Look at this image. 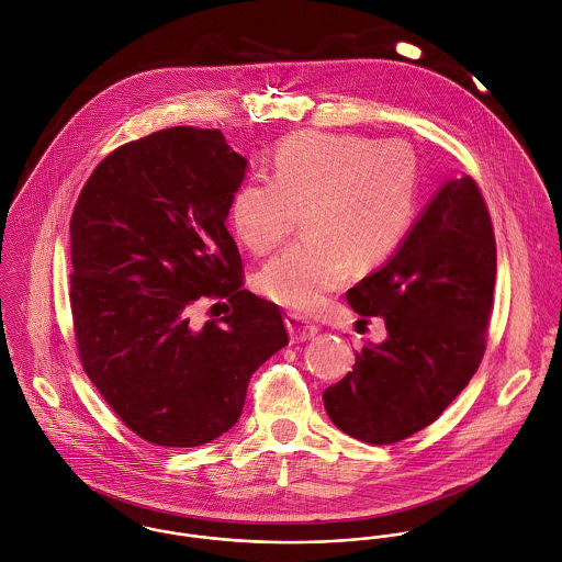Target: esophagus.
Segmentation results:
<instances>
[{
  "instance_id": "esophagus-1",
  "label": "esophagus",
  "mask_w": 562,
  "mask_h": 562,
  "mask_svg": "<svg viewBox=\"0 0 562 562\" xmlns=\"http://www.w3.org/2000/svg\"><path fill=\"white\" fill-rule=\"evenodd\" d=\"M285 326H288V333H290L292 344L307 341V339H312V337L321 330L318 324L307 321V318L301 316V314H288V316H285Z\"/></svg>"
}]
</instances>
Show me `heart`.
<instances>
[{
  "label": "heart",
  "instance_id": "obj_1",
  "mask_svg": "<svg viewBox=\"0 0 562 562\" xmlns=\"http://www.w3.org/2000/svg\"><path fill=\"white\" fill-rule=\"evenodd\" d=\"M417 207V160L401 143L299 132L272 160V179L248 181L232 201V225L252 255H268L305 218V236L257 277L277 305L314 312L350 266L368 272L404 240Z\"/></svg>",
  "mask_w": 562,
  "mask_h": 562
}]
</instances>
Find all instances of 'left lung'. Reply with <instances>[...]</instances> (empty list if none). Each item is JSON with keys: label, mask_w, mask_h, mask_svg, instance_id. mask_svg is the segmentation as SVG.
I'll list each match as a JSON object with an SVG mask.
<instances>
[{"label": "left lung", "mask_w": 562, "mask_h": 562, "mask_svg": "<svg viewBox=\"0 0 562 562\" xmlns=\"http://www.w3.org/2000/svg\"><path fill=\"white\" fill-rule=\"evenodd\" d=\"M495 236L472 175L448 181L398 252L348 290L359 316H381L387 339L363 346L324 394L346 435L396 443L432 424L476 374L493 312Z\"/></svg>", "instance_id": "1"}]
</instances>
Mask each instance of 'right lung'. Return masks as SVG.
Masks as SVG:
<instances>
[{"instance_id":"obj_1","label":"right lung","mask_w":562,"mask_h":562,"mask_svg":"<svg viewBox=\"0 0 562 562\" xmlns=\"http://www.w3.org/2000/svg\"><path fill=\"white\" fill-rule=\"evenodd\" d=\"M244 168L218 130L168 127L99 161L71 214L81 368L156 446L194 448L227 432L252 372L290 341L281 310L244 290L225 225ZM203 297L223 300L226 316L192 323Z\"/></svg>"}]
</instances>
